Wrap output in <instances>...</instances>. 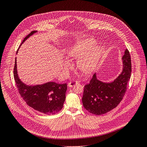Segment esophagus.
Returning <instances> with one entry per match:
<instances>
[{
    "label": "esophagus",
    "mask_w": 147,
    "mask_h": 147,
    "mask_svg": "<svg viewBox=\"0 0 147 147\" xmlns=\"http://www.w3.org/2000/svg\"><path fill=\"white\" fill-rule=\"evenodd\" d=\"M77 84H78V82H74V81H72V82H70L68 84V86L69 87H73V86L75 85H76Z\"/></svg>",
    "instance_id": "obj_1"
}]
</instances>
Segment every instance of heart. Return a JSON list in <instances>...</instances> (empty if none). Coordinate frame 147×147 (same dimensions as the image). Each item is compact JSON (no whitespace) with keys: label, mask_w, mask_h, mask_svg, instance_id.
I'll return each mask as SVG.
<instances>
[{"label":"heart","mask_w":147,"mask_h":147,"mask_svg":"<svg viewBox=\"0 0 147 147\" xmlns=\"http://www.w3.org/2000/svg\"><path fill=\"white\" fill-rule=\"evenodd\" d=\"M97 43V40L89 38L73 46L67 52L68 56L78 58L77 67L84 73L93 71L104 53V45H96Z\"/></svg>","instance_id":"obj_1"}]
</instances>
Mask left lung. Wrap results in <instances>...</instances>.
Listing matches in <instances>:
<instances>
[{"instance_id": "1", "label": "left lung", "mask_w": 147, "mask_h": 147, "mask_svg": "<svg viewBox=\"0 0 147 147\" xmlns=\"http://www.w3.org/2000/svg\"><path fill=\"white\" fill-rule=\"evenodd\" d=\"M122 61V72L112 82L99 80L95 73L90 83L85 85L82 100L84 108L90 113L104 115L116 108L122 100L131 73V57L127 49Z\"/></svg>"}]
</instances>
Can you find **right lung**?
<instances>
[{"label": "right lung", "instance_id": "add662e5", "mask_svg": "<svg viewBox=\"0 0 147 147\" xmlns=\"http://www.w3.org/2000/svg\"><path fill=\"white\" fill-rule=\"evenodd\" d=\"M37 31H32L22 42V44L34 34ZM18 50L16 54H18ZM16 57L14 68V78L19 92L23 99L34 110L48 115H54L63 107L67 90V84H60L55 82H48L43 84L30 85L24 83L19 77Z\"/></svg>", "mask_w": 147, "mask_h": 147}]
</instances>
